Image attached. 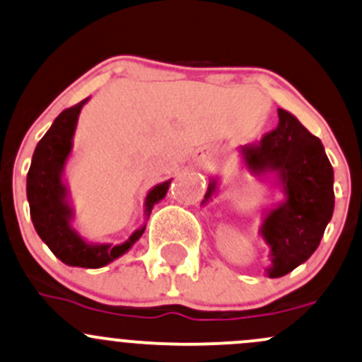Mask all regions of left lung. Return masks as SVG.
I'll use <instances>...</instances> for the list:
<instances>
[{
  "label": "left lung",
  "instance_id": "left-lung-1",
  "mask_svg": "<svg viewBox=\"0 0 362 362\" xmlns=\"http://www.w3.org/2000/svg\"><path fill=\"white\" fill-rule=\"evenodd\" d=\"M279 123L260 140L239 147L243 165L260 180L279 187L283 199L264 208L260 235L269 245V277L286 276L317 250L334 210L333 166L322 142L279 109ZM218 194L211 177L201 204Z\"/></svg>",
  "mask_w": 362,
  "mask_h": 362
}]
</instances>
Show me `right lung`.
<instances>
[{
    "label": "right lung",
    "mask_w": 362,
    "mask_h": 362,
    "mask_svg": "<svg viewBox=\"0 0 362 362\" xmlns=\"http://www.w3.org/2000/svg\"><path fill=\"white\" fill-rule=\"evenodd\" d=\"M88 100L90 97L60 112L50 130L37 142L28 173V201L34 229L59 260L71 267L100 269L127 253L142 238L146 223L121 245L90 243L81 238L72 226L74 208L64 180V170L72 152V139L78 127L79 112ZM170 184L171 178L154 185L147 192L144 203L146 220H149L154 204L165 199Z\"/></svg>",
    "instance_id": "add662e5"
}]
</instances>
